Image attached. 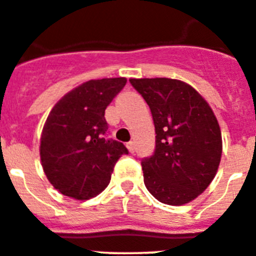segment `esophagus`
I'll use <instances>...</instances> for the list:
<instances>
[{
	"instance_id": "34e87169",
	"label": "esophagus",
	"mask_w": 256,
	"mask_h": 256,
	"mask_svg": "<svg viewBox=\"0 0 256 256\" xmlns=\"http://www.w3.org/2000/svg\"><path fill=\"white\" fill-rule=\"evenodd\" d=\"M126 148H128V150H130V153H133V152H134V143L128 142V143H126Z\"/></svg>"
}]
</instances>
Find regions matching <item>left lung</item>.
Returning a JSON list of instances; mask_svg holds the SVG:
<instances>
[{
	"label": "left lung",
	"mask_w": 256,
	"mask_h": 256,
	"mask_svg": "<svg viewBox=\"0 0 256 256\" xmlns=\"http://www.w3.org/2000/svg\"><path fill=\"white\" fill-rule=\"evenodd\" d=\"M152 112L156 150L142 160L148 191L160 202L181 206L202 194L222 153L218 122L204 96L170 78L130 79Z\"/></svg>",
	"instance_id": "obj_1"
}]
</instances>
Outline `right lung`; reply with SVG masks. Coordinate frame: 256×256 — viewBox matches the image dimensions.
I'll use <instances>...</instances> for the list:
<instances>
[{
	"label": "right lung",
	"instance_id": "obj_1",
	"mask_svg": "<svg viewBox=\"0 0 256 256\" xmlns=\"http://www.w3.org/2000/svg\"><path fill=\"white\" fill-rule=\"evenodd\" d=\"M126 78L89 80L65 94L48 113L40 138L41 166L60 194L89 200L110 182L114 164L128 150L106 140L104 113Z\"/></svg>",
	"mask_w": 256,
	"mask_h": 256
}]
</instances>
